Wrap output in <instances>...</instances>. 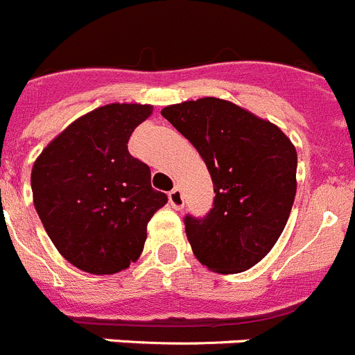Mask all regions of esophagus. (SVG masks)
<instances>
[{
    "label": "esophagus",
    "instance_id": "obj_1",
    "mask_svg": "<svg viewBox=\"0 0 355 355\" xmlns=\"http://www.w3.org/2000/svg\"><path fill=\"white\" fill-rule=\"evenodd\" d=\"M168 202H171V206L174 209L183 208L184 200H183V193H181L180 188H174V190H171V192H168Z\"/></svg>",
    "mask_w": 355,
    "mask_h": 355
}]
</instances>
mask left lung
Instances as JSON below:
<instances>
[{
    "label": "left lung",
    "mask_w": 355,
    "mask_h": 355,
    "mask_svg": "<svg viewBox=\"0 0 355 355\" xmlns=\"http://www.w3.org/2000/svg\"><path fill=\"white\" fill-rule=\"evenodd\" d=\"M162 115L190 140L213 181L205 218L184 216L196 258L218 274L261 261L283 233L297 192V150L275 124L231 101L202 97Z\"/></svg>",
    "instance_id": "obj_1"
}]
</instances>
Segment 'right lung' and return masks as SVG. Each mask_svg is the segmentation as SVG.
<instances>
[{
	"instance_id": "1",
	"label": "right lung",
	"mask_w": 355,
	"mask_h": 355,
	"mask_svg": "<svg viewBox=\"0 0 355 355\" xmlns=\"http://www.w3.org/2000/svg\"><path fill=\"white\" fill-rule=\"evenodd\" d=\"M153 106L112 103L69 124L31 168L33 205L58 252L89 274L126 270L140 258L147 222L167 196L128 140Z\"/></svg>"
}]
</instances>
